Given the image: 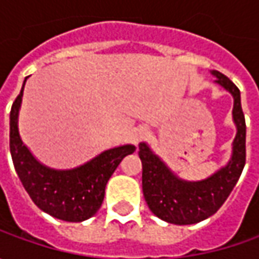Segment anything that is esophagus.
Wrapping results in <instances>:
<instances>
[{"label": "esophagus", "instance_id": "34e87169", "mask_svg": "<svg viewBox=\"0 0 259 259\" xmlns=\"http://www.w3.org/2000/svg\"><path fill=\"white\" fill-rule=\"evenodd\" d=\"M145 135H147V130H145L144 126H137L134 128L133 131H131V141L134 143V144H138V143H141L143 140L145 138Z\"/></svg>", "mask_w": 259, "mask_h": 259}]
</instances>
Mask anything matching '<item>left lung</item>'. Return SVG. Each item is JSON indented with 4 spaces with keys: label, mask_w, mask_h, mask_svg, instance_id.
I'll return each instance as SVG.
<instances>
[{
    "label": "left lung",
    "mask_w": 259,
    "mask_h": 259,
    "mask_svg": "<svg viewBox=\"0 0 259 259\" xmlns=\"http://www.w3.org/2000/svg\"><path fill=\"white\" fill-rule=\"evenodd\" d=\"M214 83L234 98L232 119L236 134L229 161L203 180L180 179L147 143H140L138 155L143 163V193L150 210L160 219L174 225L202 222L214 214L231 194L245 165L246 125L241 106V92L225 75L210 70Z\"/></svg>",
    "instance_id": "obj_1"
}]
</instances>
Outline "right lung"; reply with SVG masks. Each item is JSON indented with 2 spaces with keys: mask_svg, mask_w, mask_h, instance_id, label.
I'll return each mask as SVG.
<instances>
[{
  "mask_svg": "<svg viewBox=\"0 0 259 259\" xmlns=\"http://www.w3.org/2000/svg\"><path fill=\"white\" fill-rule=\"evenodd\" d=\"M27 79L10 112V151L15 171L38 209L66 222L86 221L99 210L108 180L125 155L134 153L135 145L125 144L105 150L85 164L67 170H57L40 163L23 143L18 130Z\"/></svg>",
  "mask_w": 259,
  "mask_h": 259,
  "instance_id": "add662e5",
  "label": "right lung"
}]
</instances>
